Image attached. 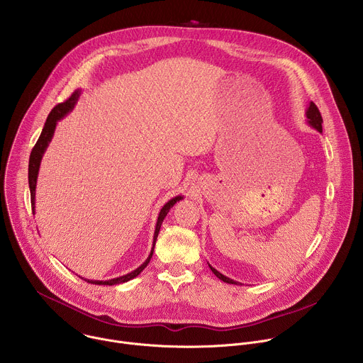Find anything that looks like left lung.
I'll list each match as a JSON object with an SVG mask.
<instances>
[{
	"label": "left lung",
	"mask_w": 363,
	"mask_h": 363,
	"mask_svg": "<svg viewBox=\"0 0 363 363\" xmlns=\"http://www.w3.org/2000/svg\"><path fill=\"white\" fill-rule=\"evenodd\" d=\"M306 122H308V125L309 126H312L313 129H316L318 132H322V116H320V112L318 111V108H316V105L313 104V102H311L309 104V106H308V109H306ZM208 267H210V269L213 271V274L218 278V279H221V281H224V282H227V284H234V285H238L240 282L238 281H234V279H231V278H228V277H225V275H223L221 272H218L216 268H213L210 264H208Z\"/></svg>",
	"instance_id": "left-lung-1"
}]
</instances>
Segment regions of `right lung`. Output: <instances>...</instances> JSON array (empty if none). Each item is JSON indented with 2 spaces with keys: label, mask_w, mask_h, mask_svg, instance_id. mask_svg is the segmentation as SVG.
<instances>
[{
  "label": "right lung",
  "mask_w": 363,
  "mask_h": 363,
  "mask_svg": "<svg viewBox=\"0 0 363 363\" xmlns=\"http://www.w3.org/2000/svg\"><path fill=\"white\" fill-rule=\"evenodd\" d=\"M79 95H81V89H77L69 99H67L65 102L57 105L51 113L48 115L47 118V122L44 125V129L41 132V136L38 139V142L35 143L33 152H31V156H30V164H28V183H30V191H31V204H33V211L35 213V189H37V179H38V172H40V166H41V160H43V156L54 136V132H55V128H57V122L61 121L67 113H69L75 104L78 102L79 99ZM183 199V196H176L173 197L172 200H169L160 210L159 213V217H157V223H156V228H155V235H153V247H152V251L149 254V257L146 258V261L139 267L136 268L135 271L126 274V275H122V277H118V278H113V279H108V281H91V279H86L88 282L91 284H95V285H118V284H123V282H128L130 279H133L135 277H138L149 264L152 255H153V251H155V244H156V240H157V235H159V231H160V227H162V223L164 220V217L167 216L169 210Z\"/></svg>",
  "instance_id": "1"
}]
</instances>
